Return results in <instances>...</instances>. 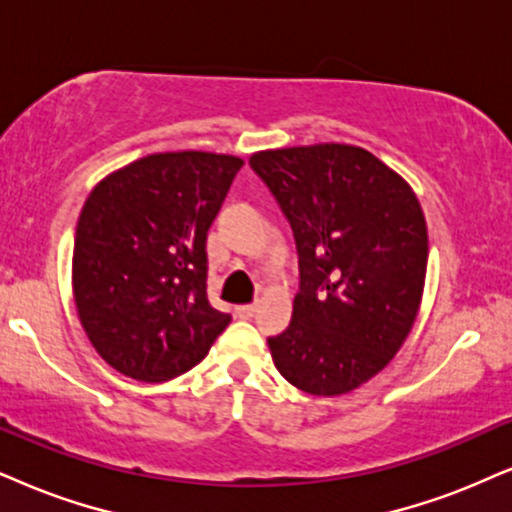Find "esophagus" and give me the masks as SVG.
<instances>
[{
  "label": "esophagus",
  "instance_id": "obj_1",
  "mask_svg": "<svg viewBox=\"0 0 512 512\" xmlns=\"http://www.w3.org/2000/svg\"><path fill=\"white\" fill-rule=\"evenodd\" d=\"M255 312H257V304H241V307H236L238 319H252Z\"/></svg>",
  "mask_w": 512,
  "mask_h": 512
}]
</instances>
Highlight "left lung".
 I'll use <instances>...</instances> for the list:
<instances>
[{
  "label": "left lung",
  "mask_w": 512,
  "mask_h": 512,
  "mask_svg": "<svg viewBox=\"0 0 512 512\" xmlns=\"http://www.w3.org/2000/svg\"><path fill=\"white\" fill-rule=\"evenodd\" d=\"M300 255L290 326L269 338L297 390L338 397L390 364L420 309L428 226L404 177L366 148L314 144L252 153Z\"/></svg>",
  "instance_id": "8db88e82"
}]
</instances>
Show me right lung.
<instances>
[{"instance_id":"obj_1","label":"right lung","mask_w":512,"mask_h":512,"mask_svg":"<svg viewBox=\"0 0 512 512\" xmlns=\"http://www.w3.org/2000/svg\"><path fill=\"white\" fill-rule=\"evenodd\" d=\"M243 160L151 153L94 186L77 219L73 295L99 357L141 383L205 359L231 316L208 300V229Z\"/></svg>"}]
</instances>
